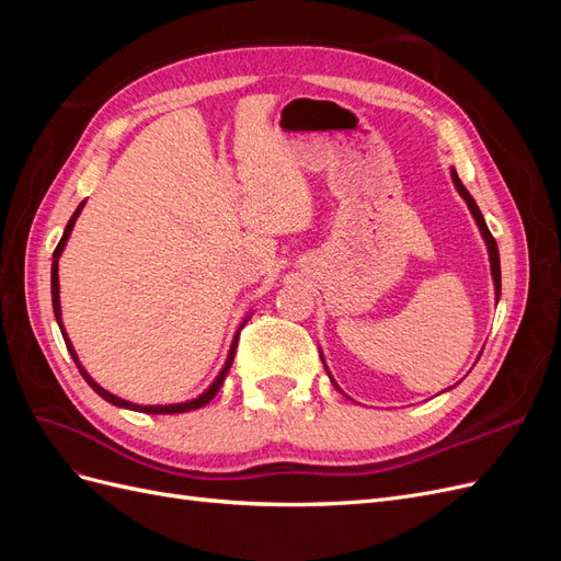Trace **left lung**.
Wrapping results in <instances>:
<instances>
[{"label":"left lung","instance_id":"1","mask_svg":"<svg viewBox=\"0 0 561 561\" xmlns=\"http://www.w3.org/2000/svg\"><path fill=\"white\" fill-rule=\"evenodd\" d=\"M451 182H454V186H456V192L461 194V198L468 203V210H470V215L474 217V225H478V229H480V233H482V239H484V243H486L489 262H491V278H494V295H496V304H499V297H501V260H499V245H496L494 236H491V231H489V227H486V222H484V217H482V213H480V208H478V203H474V198L470 196V192L466 190L463 182L458 180L454 168H451ZM320 360H322V365H325V358H322V355H320ZM325 369H328V365H325ZM328 377H330V381L334 383V379H332V375H330V369H328ZM334 386H336V383H334ZM336 388H339V386H336ZM451 388H454V386H451ZM339 390H342V388H339Z\"/></svg>","mask_w":561,"mask_h":561}]
</instances>
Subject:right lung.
I'll return each instance as SVG.
<instances>
[{
  "instance_id": "obj_1",
  "label": "right lung",
  "mask_w": 561,
  "mask_h": 561,
  "mask_svg": "<svg viewBox=\"0 0 561 561\" xmlns=\"http://www.w3.org/2000/svg\"><path fill=\"white\" fill-rule=\"evenodd\" d=\"M83 206H87V201H81V203H79V208H77V210H75V215L70 217V222H67V227H65V231H62V239H60V243H58V245H56V250H54V264H50V301H54V313H56V320H58V328H60V332H62L65 346H67V351H70L72 360L77 363V367H79V371H81V377L87 379V383L95 390V393H98L100 398L107 400L110 404L124 407V410L142 412V414H182V412L201 410V407H206V404L217 396V390L222 388V383H225V379H227V375H229V369H231V363H233L236 344H239V334H241L243 325H245V322L250 320V316H252V313H250V316H245V318H243V322L239 325V330H236V334H233V342H231V346H229V355H227V360H225L222 369H219V375L215 377V381H213L206 390H203L201 396H196V398H192V400H186V402H175V404H135V402H128V400H124V398H118V396L110 393V390H105L103 386H100V383L89 375V371L83 369V365L79 363V358H77V351H75V346H72V342H70V336H67V332H65V325H62V311H60L58 260H60V254H62V250H65V245H67V239H70V233H72V229H75V225H77V217L81 215Z\"/></svg>"
}]
</instances>
